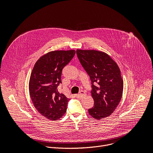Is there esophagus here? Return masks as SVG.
<instances>
[{"instance_id":"esophagus-1","label":"esophagus","mask_w":153,"mask_h":153,"mask_svg":"<svg viewBox=\"0 0 153 153\" xmlns=\"http://www.w3.org/2000/svg\"><path fill=\"white\" fill-rule=\"evenodd\" d=\"M85 96H86V93H85L83 91H81V92H80L79 94L76 95V97L79 99H82V98L84 97Z\"/></svg>"}]
</instances>
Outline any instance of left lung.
I'll use <instances>...</instances> for the list:
<instances>
[{"label": "left lung", "instance_id": "obj_1", "mask_svg": "<svg viewBox=\"0 0 153 153\" xmlns=\"http://www.w3.org/2000/svg\"><path fill=\"white\" fill-rule=\"evenodd\" d=\"M76 53L91 80L94 105L88 110L90 115L97 120L110 116L120 102L123 90L117 64L102 51L77 50ZM94 82L98 83L96 86Z\"/></svg>", "mask_w": 153, "mask_h": 153}]
</instances>
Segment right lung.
Wrapping results in <instances>:
<instances>
[{"mask_svg":"<svg viewBox=\"0 0 153 153\" xmlns=\"http://www.w3.org/2000/svg\"><path fill=\"white\" fill-rule=\"evenodd\" d=\"M76 51L56 50L41 56L36 62L29 81V93L37 111L46 118L56 120L67 111L69 99L60 94L57 86L63 68L71 61Z\"/></svg>","mask_w":153,"mask_h":153,"instance_id":"1","label":"right lung"}]
</instances>
